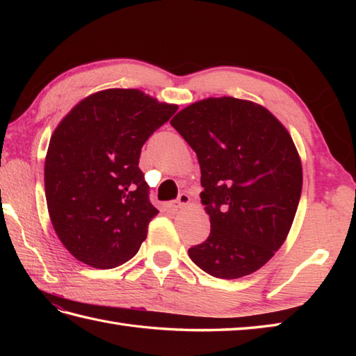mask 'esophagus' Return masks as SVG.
Here are the masks:
<instances>
[{"mask_svg": "<svg viewBox=\"0 0 356 356\" xmlns=\"http://www.w3.org/2000/svg\"><path fill=\"white\" fill-rule=\"evenodd\" d=\"M190 195L188 194H185V193H182V194H179V197H177V200H174V202H171L170 203V208H172V209H179V208H184V207H186L188 203H190Z\"/></svg>", "mask_w": 356, "mask_h": 356, "instance_id": "1", "label": "esophagus"}]
</instances>
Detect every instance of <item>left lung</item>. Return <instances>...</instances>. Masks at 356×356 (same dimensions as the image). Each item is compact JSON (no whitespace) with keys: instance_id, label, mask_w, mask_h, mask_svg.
Wrapping results in <instances>:
<instances>
[{"instance_id":"1","label":"left lung","mask_w":356,"mask_h":356,"mask_svg":"<svg viewBox=\"0 0 356 356\" xmlns=\"http://www.w3.org/2000/svg\"><path fill=\"white\" fill-rule=\"evenodd\" d=\"M171 125L197 154L211 222L190 259L217 278L259 270L284 243L303 186L289 131L268 108L229 96L188 105Z\"/></svg>"}]
</instances>
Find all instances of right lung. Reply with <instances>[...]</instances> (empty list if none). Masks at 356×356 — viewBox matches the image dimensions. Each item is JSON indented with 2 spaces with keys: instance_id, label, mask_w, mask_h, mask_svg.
<instances>
[{
  "instance_id": "1",
  "label": "right lung",
  "mask_w": 356,
  "mask_h": 356,
  "mask_svg": "<svg viewBox=\"0 0 356 356\" xmlns=\"http://www.w3.org/2000/svg\"><path fill=\"white\" fill-rule=\"evenodd\" d=\"M176 111L138 88H108L74 105L55 128L45 199L56 236L74 259L111 269L138 254L159 213L139 168L140 149Z\"/></svg>"
}]
</instances>
